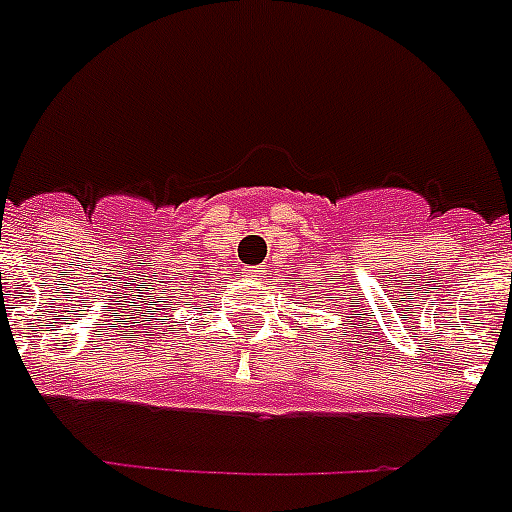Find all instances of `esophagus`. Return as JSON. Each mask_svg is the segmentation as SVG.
Wrapping results in <instances>:
<instances>
[{
  "instance_id": "obj_1",
  "label": "esophagus",
  "mask_w": 512,
  "mask_h": 512,
  "mask_svg": "<svg viewBox=\"0 0 512 512\" xmlns=\"http://www.w3.org/2000/svg\"><path fill=\"white\" fill-rule=\"evenodd\" d=\"M265 273H268V270H265V268H260V270H257V273H255V276H257V278H263Z\"/></svg>"
}]
</instances>
